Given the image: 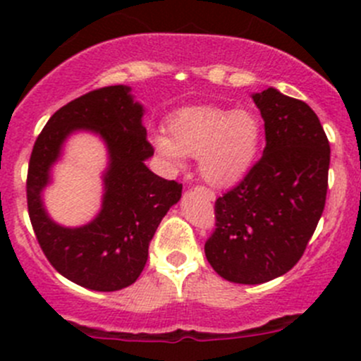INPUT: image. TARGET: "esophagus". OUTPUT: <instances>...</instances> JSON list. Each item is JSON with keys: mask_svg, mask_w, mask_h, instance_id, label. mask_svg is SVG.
Listing matches in <instances>:
<instances>
[{"mask_svg": "<svg viewBox=\"0 0 361 361\" xmlns=\"http://www.w3.org/2000/svg\"><path fill=\"white\" fill-rule=\"evenodd\" d=\"M199 192H201V194L204 195V197L207 199V201H214V199H216V195H214V192H211L209 188H204V187H199L197 188Z\"/></svg>", "mask_w": 361, "mask_h": 361, "instance_id": "obj_1", "label": "esophagus"}]
</instances>
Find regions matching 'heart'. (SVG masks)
<instances>
[{"instance_id":"obj_1","label":"heart","mask_w":361,"mask_h":361,"mask_svg":"<svg viewBox=\"0 0 361 361\" xmlns=\"http://www.w3.org/2000/svg\"><path fill=\"white\" fill-rule=\"evenodd\" d=\"M167 129L152 137L160 157L173 166H181L185 155L199 157L201 176L213 187L238 183L260 150L262 123L246 108H185L171 116Z\"/></svg>"}]
</instances>
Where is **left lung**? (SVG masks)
<instances>
[{"label": "left lung", "instance_id": "1", "mask_svg": "<svg viewBox=\"0 0 361 361\" xmlns=\"http://www.w3.org/2000/svg\"><path fill=\"white\" fill-rule=\"evenodd\" d=\"M265 126L262 159L216 199V228L204 251L239 285H260L300 260L325 207L330 145L318 115L274 87L251 94Z\"/></svg>", "mask_w": 361, "mask_h": 361}]
</instances>
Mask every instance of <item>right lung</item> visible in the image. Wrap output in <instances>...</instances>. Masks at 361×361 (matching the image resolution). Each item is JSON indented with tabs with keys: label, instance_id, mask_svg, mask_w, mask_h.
Wrapping results in <instances>:
<instances>
[{
	"label": "right lung",
	"instance_id": "obj_1",
	"mask_svg": "<svg viewBox=\"0 0 361 361\" xmlns=\"http://www.w3.org/2000/svg\"><path fill=\"white\" fill-rule=\"evenodd\" d=\"M145 108L130 87L92 90L50 116L32 148L27 171V209L36 239L59 274L83 288L116 292L140 278L148 245L181 185L152 173L145 160L154 155L143 126ZM90 132L104 141L109 166L98 214L80 228H64L48 214L42 192L66 141Z\"/></svg>",
	"mask_w": 361,
	"mask_h": 361
}]
</instances>
